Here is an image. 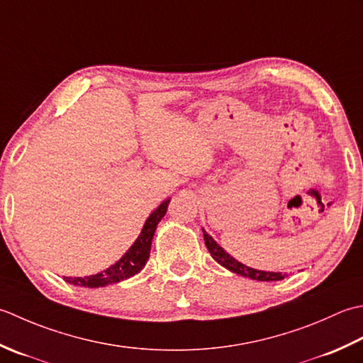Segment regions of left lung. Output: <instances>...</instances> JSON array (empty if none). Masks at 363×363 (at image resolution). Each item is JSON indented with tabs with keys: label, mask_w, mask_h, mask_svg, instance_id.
<instances>
[{
	"label": "left lung",
	"mask_w": 363,
	"mask_h": 363,
	"mask_svg": "<svg viewBox=\"0 0 363 363\" xmlns=\"http://www.w3.org/2000/svg\"><path fill=\"white\" fill-rule=\"evenodd\" d=\"M203 240H205V246L210 250L211 257L216 260L220 266H224L228 271L235 272V274H240L244 277H249L252 280H260V282H274V280H282L285 279L286 274H282V272H269V271H258L254 268H249V266L240 263L238 260H235L233 257L228 255L225 250L219 246V244L214 241L211 236L203 230Z\"/></svg>",
	"instance_id": "8db88e82"
}]
</instances>
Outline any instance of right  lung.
<instances>
[{"mask_svg": "<svg viewBox=\"0 0 363 363\" xmlns=\"http://www.w3.org/2000/svg\"><path fill=\"white\" fill-rule=\"evenodd\" d=\"M171 202V199L162 202L157 210H155L149 218H147L145 224L143 227V232L138 236V240L133 242V246L125 252V255L119 262H116L113 266H109L108 269L99 272V274L84 276V277H64L65 282L78 286H87V288H99L106 286L111 284L122 282L125 279H130L144 268L147 260L150 255L152 240L155 230L160 220L164 218L167 211V205Z\"/></svg>", "mask_w": 363, "mask_h": 363, "instance_id": "1", "label": "right lung"}]
</instances>
